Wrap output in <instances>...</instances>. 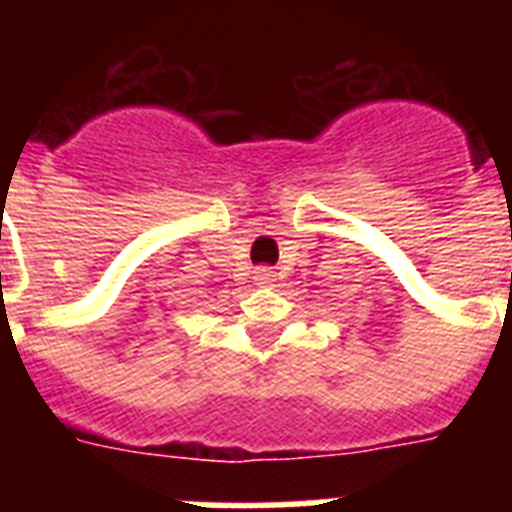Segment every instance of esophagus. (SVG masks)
Masks as SVG:
<instances>
[{
  "label": "esophagus",
  "instance_id": "34e87169",
  "mask_svg": "<svg viewBox=\"0 0 512 512\" xmlns=\"http://www.w3.org/2000/svg\"><path fill=\"white\" fill-rule=\"evenodd\" d=\"M255 281L257 284H263V287H271L273 281H276V273H273L268 265H260L255 271Z\"/></svg>",
  "mask_w": 512,
  "mask_h": 512
}]
</instances>
